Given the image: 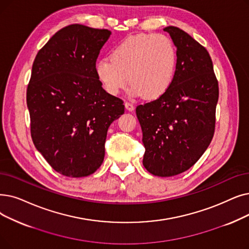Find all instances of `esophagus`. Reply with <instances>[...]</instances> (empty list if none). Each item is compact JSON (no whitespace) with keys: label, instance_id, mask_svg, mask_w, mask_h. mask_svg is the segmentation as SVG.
<instances>
[{"label":"esophagus","instance_id":"34e87169","mask_svg":"<svg viewBox=\"0 0 249 249\" xmlns=\"http://www.w3.org/2000/svg\"><path fill=\"white\" fill-rule=\"evenodd\" d=\"M125 107L129 111V112H132L134 110V105L132 103H129V102H125Z\"/></svg>","mask_w":249,"mask_h":249}]
</instances>
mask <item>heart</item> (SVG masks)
Listing matches in <instances>:
<instances>
[{"label":"heart","mask_w":249,"mask_h":249,"mask_svg":"<svg viewBox=\"0 0 249 249\" xmlns=\"http://www.w3.org/2000/svg\"><path fill=\"white\" fill-rule=\"evenodd\" d=\"M177 59V50L169 37L142 34L118 44L111 51V59L99 60L94 71L107 93H120L129 78L133 94L154 100L170 88Z\"/></svg>","instance_id":"obj_1"}]
</instances>
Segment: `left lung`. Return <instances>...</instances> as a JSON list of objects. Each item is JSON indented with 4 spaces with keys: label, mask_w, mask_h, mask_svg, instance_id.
Listing matches in <instances>:
<instances>
[{
    "label": "left lung",
    "mask_w": 249,
    "mask_h": 249,
    "mask_svg": "<svg viewBox=\"0 0 249 249\" xmlns=\"http://www.w3.org/2000/svg\"><path fill=\"white\" fill-rule=\"evenodd\" d=\"M164 30L177 48L174 79L159 99L137 106L136 116L144 168L155 176L171 177L192 167L210 145L219 85L205 48L178 27Z\"/></svg>",
    "instance_id": "8db88e82"
}]
</instances>
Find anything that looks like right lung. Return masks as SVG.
<instances>
[{"label": "right lung", "mask_w": 249, "mask_h": 249, "mask_svg": "<svg viewBox=\"0 0 249 249\" xmlns=\"http://www.w3.org/2000/svg\"><path fill=\"white\" fill-rule=\"evenodd\" d=\"M110 36L107 29L68 25L32 65L26 92L32 142L64 176L86 177L101 167L107 129L124 114L123 101L102 88L94 71Z\"/></svg>", "instance_id": "1"}]
</instances>
